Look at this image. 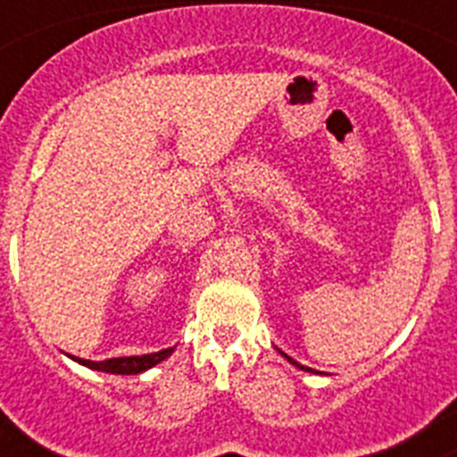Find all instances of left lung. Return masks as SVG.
<instances>
[{
    "mask_svg": "<svg viewBox=\"0 0 457 457\" xmlns=\"http://www.w3.org/2000/svg\"><path fill=\"white\" fill-rule=\"evenodd\" d=\"M281 354H284V357H286V359H288L290 364H293V366H297V369H302V370H309V373H316V370H313V369H306V366L297 364V361H295V359H290V357H288V354H286V353H281Z\"/></svg>",
    "mask_w": 457,
    "mask_h": 457,
    "instance_id": "1",
    "label": "left lung"
}]
</instances>
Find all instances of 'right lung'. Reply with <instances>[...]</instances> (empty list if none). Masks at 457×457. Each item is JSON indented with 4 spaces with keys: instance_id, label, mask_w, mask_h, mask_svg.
I'll use <instances>...</instances> for the list:
<instances>
[{
    "instance_id": "1",
    "label": "right lung",
    "mask_w": 457,
    "mask_h": 457,
    "mask_svg": "<svg viewBox=\"0 0 457 457\" xmlns=\"http://www.w3.org/2000/svg\"><path fill=\"white\" fill-rule=\"evenodd\" d=\"M173 348L160 350V353H151V354H141V357H114V359H104V361H91V359H79V357H71L75 361H79L82 366L93 370H100V373H114V375H137L144 373V370L153 369L160 361H164L167 357H171Z\"/></svg>"
}]
</instances>
